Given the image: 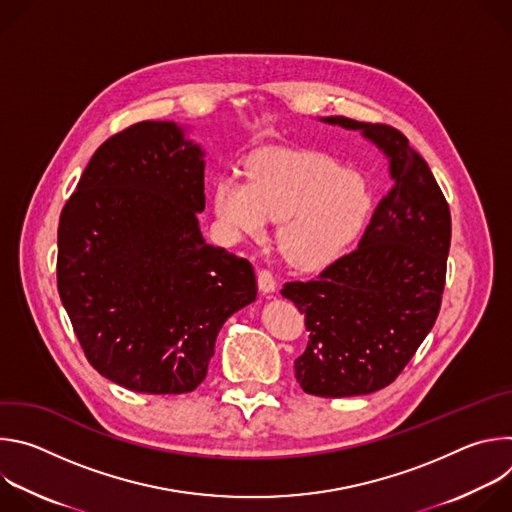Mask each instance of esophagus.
<instances>
[{
    "instance_id": "esophagus-1",
    "label": "esophagus",
    "mask_w": 512,
    "mask_h": 512,
    "mask_svg": "<svg viewBox=\"0 0 512 512\" xmlns=\"http://www.w3.org/2000/svg\"><path fill=\"white\" fill-rule=\"evenodd\" d=\"M257 283H259V289L263 291V294H271V291H275L277 287V281L273 277V273L269 269H257Z\"/></svg>"
}]
</instances>
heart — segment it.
<instances>
[{"instance_id": "b5f03b06", "label": "heart", "mask_w": 512, "mask_h": 512, "mask_svg": "<svg viewBox=\"0 0 512 512\" xmlns=\"http://www.w3.org/2000/svg\"><path fill=\"white\" fill-rule=\"evenodd\" d=\"M214 212L233 239H259L279 221L277 245L298 267L334 261L371 212V190L358 172L316 152L271 150L247 166V182L223 176Z\"/></svg>"}]
</instances>
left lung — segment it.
Segmentation results:
<instances>
[{
	"label": "left lung",
	"mask_w": 512,
	"mask_h": 512,
	"mask_svg": "<svg viewBox=\"0 0 512 512\" xmlns=\"http://www.w3.org/2000/svg\"><path fill=\"white\" fill-rule=\"evenodd\" d=\"M358 129L389 160L391 190L358 247L316 279L287 281L281 296L306 314L300 387L318 397L369 395L391 385L433 328L452 239L450 206L409 139L385 123L322 119Z\"/></svg>",
	"instance_id": "left-lung-1"
}]
</instances>
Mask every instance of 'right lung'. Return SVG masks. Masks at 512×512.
I'll return each instance as SVG.
<instances>
[{
    "instance_id": "1",
    "label": "right lung",
    "mask_w": 512,
    "mask_h": 512,
    "mask_svg": "<svg viewBox=\"0 0 512 512\" xmlns=\"http://www.w3.org/2000/svg\"><path fill=\"white\" fill-rule=\"evenodd\" d=\"M202 150L141 121L91 158L58 223V294L93 369L150 395L194 391L218 330L255 302L253 265L208 245Z\"/></svg>"
}]
</instances>
